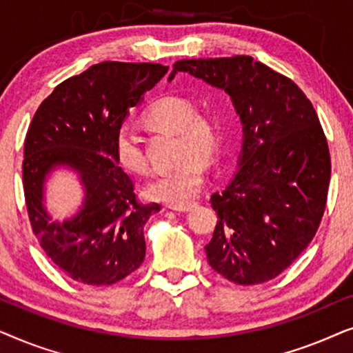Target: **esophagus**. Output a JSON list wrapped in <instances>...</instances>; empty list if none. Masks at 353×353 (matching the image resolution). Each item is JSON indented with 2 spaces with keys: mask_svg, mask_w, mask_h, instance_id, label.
Returning <instances> with one entry per match:
<instances>
[{
  "mask_svg": "<svg viewBox=\"0 0 353 353\" xmlns=\"http://www.w3.org/2000/svg\"><path fill=\"white\" fill-rule=\"evenodd\" d=\"M196 204H185V205H168V209L175 210V212H190L194 209Z\"/></svg>",
  "mask_w": 353,
  "mask_h": 353,
  "instance_id": "esophagus-1",
  "label": "esophagus"
}]
</instances>
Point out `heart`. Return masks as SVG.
I'll return each mask as SVG.
<instances>
[{"label":"heart","mask_w":353,"mask_h":353,"mask_svg":"<svg viewBox=\"0 0 353 353\" xmlns=\"http://www.w3.org/2000/svg\"><path fill=\"white\" fill-rule=\"evenodd\" d=\"M144 122L157 128L178 132L185 159L175 167L163 168L148 181L144 192L149 199L170 205H185L199 194L205 180L204 157H214L220 148L221 127L215 115L196 112V105L181 94H165L152 101L143 112ZM114 152L128 172L143 173L148 168L141 139L128 125L115 133Z\"/></svg>","instance_id":"heart-1"}]
</instances>
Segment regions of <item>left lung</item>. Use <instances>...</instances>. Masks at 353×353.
<instances>
[{
	"mask_svg": "<svg viewBox=\"0 0 353 353\" xmlns=\"http://www.w3.org/2000/svg\"><path fill=\"white\" fill-rule=\"evenodd\" d=\"M178 72L223 90L243 125L238 172L210 197L219 220L209 265L243 286L276 278L312 243L326 207L331 157L315 109L250 56L178 61L168 81Z\"/></svg>",
	"mask_w": 353,
	"mask_h": 353,
	"instance_id": "obj_1",
	"label": "left lung"
}]
</instances>
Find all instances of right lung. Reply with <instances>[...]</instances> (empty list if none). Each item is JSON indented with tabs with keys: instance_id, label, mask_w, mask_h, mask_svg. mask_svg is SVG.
Returning <instances> with one entry per match:
<instances>
[{
	"instance_id": "right-lung-1",
	"label": "right lung",
	"mask_w": 353,
	"mask_h": 353,
	"mask_svg": "<svg viewBox=\"0 0 353 353\" xmlns=\"http://www.w3.org/2000/svg\"><path fill=\"white\" fill-rule=\"evenodd\" d=\"M167 70L151 62H101L57 85L33 115L22 162L28 219L48 257L75 281L109 286L143 263L144 225L161 205L138 202L114 139L128 109ZM62 166L77 172L85 197L74 217L54 222L44 183Z\"/></svg>"
}]
</instances>
